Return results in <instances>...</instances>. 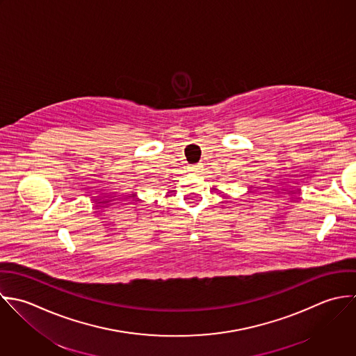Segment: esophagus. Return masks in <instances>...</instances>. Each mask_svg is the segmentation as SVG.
Wrapping results in <instances>:
<instances>
[{"instance_id":"esophagus-1","label":"esophagus","mask_w":356,"mask_h":356,"mask_svg":"<svg viewBox=\"0 0 356 356\" xmlns=\"http://www.w3.org/2000/svg\"><path fill=\"white\" fill-rule=\"evenodd\" d=\"M202 170H203V165H202V164H196V165H192V167H191V171H192V172H202Z\"/></svg>"}]
</instances>
